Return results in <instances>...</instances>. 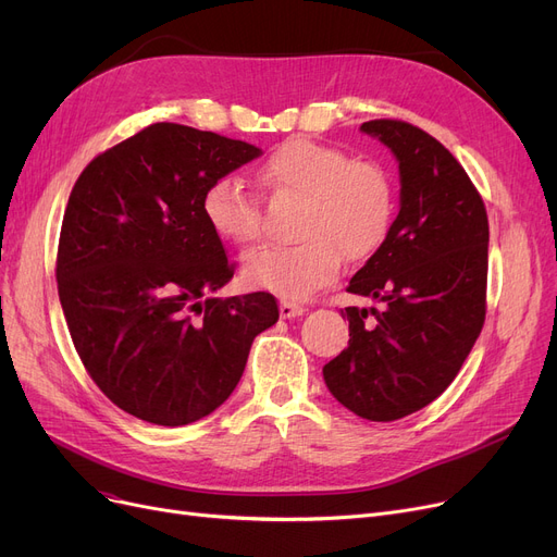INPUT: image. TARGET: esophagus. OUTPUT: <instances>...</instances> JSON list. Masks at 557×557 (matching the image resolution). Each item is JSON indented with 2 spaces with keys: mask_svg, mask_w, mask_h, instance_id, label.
<instances>
[{
  "mask_svg": "<svg viewBox=\"0 0 557 557\" xmlns=\"http://www.w3.org/2000/svg\"><path fill=\"white\" fill-rule=\"evenodd\" d=\"M302 313H305L302 305H296V302H290V300H282L280 302V315L282 318H298Z\"/></svg>",
  "mask_w": 557,
  "mask_h": 557,
  "instance_id": "34e87169",
  "label": "esophagus"
}]
</instances>
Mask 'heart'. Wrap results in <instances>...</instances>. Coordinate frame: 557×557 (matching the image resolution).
Here are the masks:
<instances>
[{
    "instance_id": "heart-1",
    "label": "heart",
    "mask_w": 557,
    "mask_h": 557,
    "mask_svg": "<svg viewBox=\"0 0 557 557\" xmlns=\"http://www.w3.org/2000/svg\"><path fill=\"white\" fill-rule=\"evenodd\" d=\"M259 178L273 191L302 198L296 246H263L244 257V277L284 300H307L336 280L343 257L366 259L384 244L395 191L384 166L349 160L336 146L309 137L280 144L261 162ZM219 239L246 246L259 239V200L237 181L216 178L200 200Z\"/></svg>"
}]
</instances>
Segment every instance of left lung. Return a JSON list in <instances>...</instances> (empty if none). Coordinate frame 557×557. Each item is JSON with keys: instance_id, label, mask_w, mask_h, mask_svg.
<instances>
[{"instance_id": "obj_1", "label": "left lung", "mask_w": 557, "mask_h": 557, "mask_svg": "<svg viewBox=\"0 0 557 557\" xmlns=\"http://www.w3.org/2000/svg\"><path fill=\"white\" fill-rule=\"evenodd\" d=\"M361 133L397 160L399 212L347 286L382 309H341L349 343L323 376L359 418L393 422L443 395L472 352L485 320L490 227L470 175L435 137L395 120L366 122Z\"/></svg>"}]
</instances>
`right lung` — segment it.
<instances>
[{"label": "right lung", "mask_w": 557, "mask_h": 557, "mask_svg": "<svg viewBox=\"0 0 557 557\" xmlns=\"http://www.w3.org/2000/svg\"><path fill=\"white\" fill-rule=\"evenodd\" d=\"M252 144L153 124L95 158L70 194L55 280L76 352L103 395L160 426L191 424L232 395L271 294L214 298L234 271L200 210Z\"/></svg>", "instance_id": "add662e5"}]
</instances>
